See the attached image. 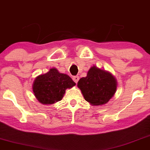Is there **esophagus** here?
I'll return each instance as SVG.
<instances>
[{
    "instance_id": "obj_1",
    "label": "esophagus",
    "mask_w": 150,
    "mask_h": 150,
    "mask_svg": "<svg viewBox=\"0 0 150 150\" xmlns=\"http://www.w3.org/2000/svg\"><path fill=\"white\" fill-rule=\"evenodd\" d=\"M73 81H74L76 83H77L78 81H79V77H78V76H74V77H73Z\"/></svg>"
}]
</instances>
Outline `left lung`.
Masks as SVG:
<instances>
[{"instance_id": "left-lung-1", "label": "left lung", "mask_w": 150, "mask_h": 150, "mask_svg": "<svg viewBox=\"0 0 150 150\" xmlns=\"http://www.w3.org/2000/svg\"><path fill=\"white\" fill-rule=\"evenodd\" d=\"M117 81L110 72L93 65L77 83L84 99L92 106L106 104L115 94Z\"/></svg>"}]
</instances>
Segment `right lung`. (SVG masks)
I'll list each match as a JSON object with an SVG mask.
<instances>
[{"label":"right lung","instance_id":"right-lung-1","mask_svg":"<svg viewBox=\"0 0 150 150\" xmlns=\"http://www.w3.org/2000/svg\"><path fill=\"white\" fill-rule=\"evenodd\" d=\"M76 85L68 75L60 73L56 68L37 76L33 81L32 91L35 97L44 105H52L63 98L67 89Z\"/></svg>","mask_w":150,"mask_h":150}]
</instances>
